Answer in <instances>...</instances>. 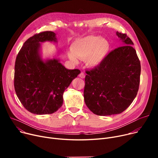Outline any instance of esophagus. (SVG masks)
I'll use <instances>...</instances> for the list:
<instances>
[{
	"label": "esophagus",
	"instance_id": "34e87169",
	"mask_svg": "<svg viewBox=\"0 0 158 158\" xmlns=\"http://www.w3.org/2000/svg\"><path fill=\"white\" fill-rule=\"evenodd\" d=\"M79 77H81V78H82V79H84L85 77V74L83 73V72H81L79 75Z\"/></svg>",
	"mask_w": 158,
	"mask_h": 158
}]
</instances>
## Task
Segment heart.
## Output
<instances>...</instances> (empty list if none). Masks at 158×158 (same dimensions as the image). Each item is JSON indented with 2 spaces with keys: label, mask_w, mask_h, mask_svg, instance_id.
Returning a JSON list of instances; mask_svg holds the SVG:
<instances>
[{
  "label": "heart",
  "mask_w": 158,
  "mask_h": 158,
  "mask_svg": "<svg viewBox=\"0 0 158 158\" xmlns=\"http://www.w3.org/2000/svg\"><path fill=\"white\" fill-rule=\"evenodd\" d=\"M69 53L70 60L77 63L78 58L86 60L89 67L96 68L105 60L110 51L108 41L99 36H88L76 40L71 45Z\"/></svg>",
  "instance_id": "b5f03b06"
}]
</instances>
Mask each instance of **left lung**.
<instances>
[{"instance_id":"obj_1","label":"left lung","mask_w":158,"mask_h":158,"mask_svg":"<svg viewBox=\"0 0 158 158\" xmlns=\"http://www.w3.org/2000/svg\"><path fill=\"white\" fill-rule=\"evenodd\" d=\"M116 35L123 45L110 52L98 67L86 70L85 101L99 116L120 114L135 98L139 85L140 61L126 34Z\"/></svg>"}]
</instances>
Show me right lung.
Segmentation results:
<instances>
[{
  "mask_svg": "<svg viewBox=\"0 0 158 158\" xmlns=\"http://www.w3.org/2000/svg\"><path fill=\"white\" fill-rule=\"evenodd\" d=\"M57 42L56 34L45 31L29 38L16 58L14 86L23 107L36 114H52L63 102V95L81 73L69 70L57 58L45 61L41 57V43Z\"/></svg>",
  "mask_w": 158,
  "mask_h": 158,
  "instance_id": "right-lung-1",
  "label": "right lung"
}]
</instances>
